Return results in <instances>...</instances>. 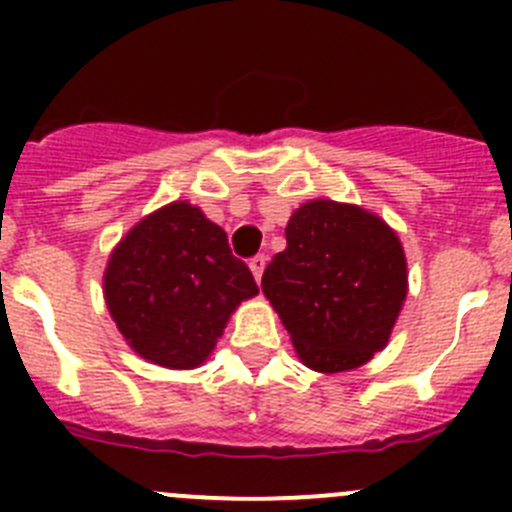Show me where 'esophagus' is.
I'll list each match as a JSON object with an SVG mask.
<instances>
[{"instance_id":"obj_1","label":"esophagus","mask_w":512,"mask_h":512,"mask_svg":"<svg viewBox=\"0 0 512 512\" xmlns=\"http://www.w3.org/2000/svg\"><path fill=\"white\" fill-rule=\"evenodd\" d=\"M265 265H267V257L265 255H255L250 260V272H252V277H255V282L262 280V272H265Z\"/></svg>"}]
</instances>
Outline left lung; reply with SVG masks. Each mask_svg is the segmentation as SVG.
<instances>
[{
    "mask_svg": "<svg viewBox=\"0 0 512 512\" xmlns=\"http://www.w3.org/2000/svg\"><path fill=\"white\" fill-rule=\"evenodd\" d=\"M285 235L262 292L294 352L319 374L359 369L389 344L409 292L399 235L376 213L329 198L299 205Z\"/></svg>",
    "mask_w": 512,
    "mask_h": 512,
    "instance_id": "8db88e82",
    "label": "left lung"
}]
</instances>
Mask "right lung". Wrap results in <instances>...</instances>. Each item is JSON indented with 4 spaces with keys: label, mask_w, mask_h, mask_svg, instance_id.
<instances>
[{
    "label": "right lung",
    "mask_w": 512,
    "mask_h": 512,
    "mask_svg": "<svg viewBox=\"0 0 512 512\" xmlns=\"http://www.w3.org/2000/svg\"><path fill=\"white\" fill-rule=\"evenodd\" d=\"M257 294L227 235L198 205L175 200L138 220L108 255L103 299L141 359L195 369L213 354L230 314Z\"/></svg>",
    "instance_id": "obj_1"
}]
</instances>
